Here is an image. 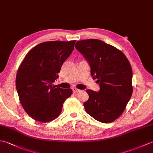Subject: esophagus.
<instances>
[{"mask_svg":"<svg viewBox=\"0 0 153 153\" xmlns=\"http://www.w3.org/2000/svg\"><path fill=\"white\" fill-rule=\"evenodd\" d=\"M72 91H73L74 93H79V92H81V90L78 89V88H76L75 87L72 88Z\"/></svg>","mask_w":153,"mask_h":153,"instance_id":"1","label":"esophagus"}]
</instances>
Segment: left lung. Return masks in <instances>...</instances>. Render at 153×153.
<instances>
[{
    "label": "left lung",
    "mask_w": 153,
    "mask_h": 153,
    "mask_svg": "<svg viewBox=\"0 0 153 153\" xmlns=\"http://www.w3.org/2000/svg\"><path fill=\"white\" fill-rule=\"evenodd\" d=\"M76 48L91 67V75L97 79L100 91L87 89L88 100L83 105L98 121L109 123L122 114L132 97V70L124 53L97 39L77 41Z\"/></svg>",
    "instance_id": "1"
}]
</instances>
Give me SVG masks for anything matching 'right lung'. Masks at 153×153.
<instances>
[{
	"label": "right lung",
	"mask_w": 153,
	"mask_h": 153,
	"mask_svg": "<svg viewBox=\"0 0 153 153\" xmlns=\"http://www.w3.org/2000/svg\"><path fill=\"white\" fill-rule=\"evenodd\" d=\"M76 40L45 42L26 55L17 70L16 85L20 103L33 119L41 123L55 119L72 93L71 88L53 86Z\"/></svg>",
	"instance_id": "right-lung-1"
}]
</instances>
